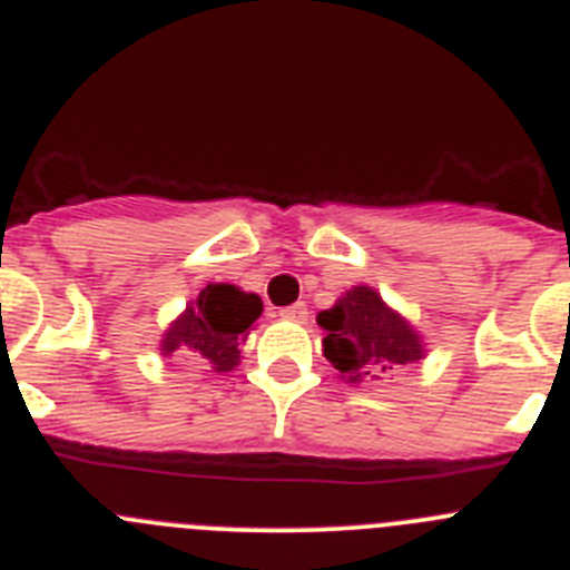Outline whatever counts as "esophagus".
Here are the masks:
<instances>
[{
  "label": "esophagus",
  "mask_w": 570,
  "mask_h": 570,
  "mask_svg": "<svg viewBox=\"0 0 570 570\" xmlns=\"http://www.w3.org/2000/svg\"><path fill=\"white\" fill-rule=\"evenodd\" d=\"M279 316L291 322H305L308 320V305H305V302H294V305H288V308H282Z\"/></svg>",
  "instance_id": "obj_1"
}]
</instances>
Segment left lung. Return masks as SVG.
<instances>
[{"label": "left lung", "instance_id": "8db88e82", "mask_svg": "<svg viewBox=\"0 0 570 570\" xmlns=\"http://www.w3.org/2000/svg\"><path fill=\"white\" fill-rule=\"evenodd\" d=\"M325 336V356L347 382L382 380L396 367L422 360L420 336L387 308L376 291H347L331 311L316 316Z\"/></svg>", "mask_w": 570, "mask_h": 570}]
</instances>
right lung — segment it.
<instances>
[{"mask_svg":"<svg viewBox=\"0 0 570 570\" xmlns=\"http://www.w3.org/2000/svg\"><path fill=\"white\" fill-rule=\"evenodd\" d=\"M259 314L262 299L256 294H245L234 285H208L170 325L163 351H185L196 360H205V365L216 374L234 371L239 362V336Z\"/></svg>","mask_w":570,"mask_h":570,"instance_id":"right-lung-1","label":"right lung"}]
</instances>
